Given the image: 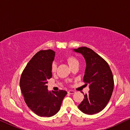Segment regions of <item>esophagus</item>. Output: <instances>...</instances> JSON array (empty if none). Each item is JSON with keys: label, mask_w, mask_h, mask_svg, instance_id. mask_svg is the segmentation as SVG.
<instances>
[{"label": "esophagus", "mask_w": 130, "mask_h": 130, "mask_svg": "<svg viewBox=\"0 0 130 130\" xmlns=\"http://www.w3.org/2000/svg\"><path fill=\"white\" fill-rule=\"evenodd\" d=\"M67 92H68V93L70 94V95H73V94L75 93V91H74V90H69Z\"/></svg>", "instance_id": "obj_1"}]
</instances>
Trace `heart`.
<instances>
[{"label":"heart","instance_id":"obj_1","mask_svg":"<svg viewBox=\"0 0 130 130\" xmlns=\"http://www.w3.org/2000/svg\"><path fill=\"white\" fill-rule=\"evenodd\" d=\"M66 61L67 62V63L69 64V65L70 66V67L71 68H73V67H76V66H79V60L75 56H69L68 57H67L66 58ZM57 70V64L55 62H53L51 64V71L53 73H56Z\"/></svg>","mask_w":130,"mask_h":130}]
</instances>
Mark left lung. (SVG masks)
<instances>
[{
    "label": "left lung",
    "mask_w": 130,
    "mask_h": 130,
    "mask_svg": "<svg viewBox=\"0 0 130 130\" xmlns=\"http://www.w3.org/2000/svg\"><path fill=\"white\" fill-rule=\"evenodd\" d=\"M73 50L84 57L86 67L83 82L89 85L90 89L78 107L86 114L97 113L105 108L111 99L114 86L112 73L107 62L92 49L82 47Z\"/></svg>",
    "instance_id": "left-lung-1"
}]
</instances>
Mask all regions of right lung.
I'll use <instances>...</instances> for the list:
<instances>
[{"label":"right lung","instance_id":"add662e5","mask_svg":"<svg viewBox=\"0 0 130 130\" xmlns=\"http://www.w3.org/2000/svg\"><path fill=\"white\" fill-rule=\"evenodd\" d=\"M55 52L51 50H41L28 62L20 79V88L25 102L35 114L50 117L58 112L67 95L63 90H48V80L52 77L51 67Z\"/></svg>","mask_w":130,"mask_h":130}]
</instances>
